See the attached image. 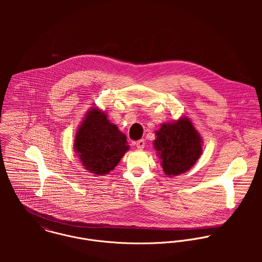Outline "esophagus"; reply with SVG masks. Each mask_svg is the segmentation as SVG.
Here are the masks:
<instances>
[{"label": "esophagus", "instance_id": "1", "mask_svg": "<svg viewBox=\"0 0 262 262\" xmlns=\"http://www.w3.org/2000/svg\"><path fill=\"white\" fill-rule=\"evenodd\" d=\"M135 145H136V147H137L138 149L142 150L144 148V146H145V141H144L143 139L138 140V141L135 143Z\"/></svg>", "mask_w": 262, "mask_h": 262}]
</instances>
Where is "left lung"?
<instances>
[{
	"instance_id": "1",
	"label": "left lung",
	"mask_w": 262,
	"mask_h": 262,
	"mask_svg": "<svg viewBox=\"0 0 262 262\" xmlns=\"http://www.w3.org/2000/svg\"><path fill=\"white\" fill-rule=\"evenodd\" d=\"M155 134L153 145L161 159L163 171L168 177L187 172L203 152L202 137L187 117L163 123Z\"/></svg>"
}]
</instances>
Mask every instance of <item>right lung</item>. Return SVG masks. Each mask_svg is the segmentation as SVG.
Masks as SVG:
<instances>
[{"instance_id":"right-lung-1","label":"right lung","mask_w":262,"mask_h":262,"mask_svg":"<svg viewBox=\"0 0 262 262\" xmlns=\"http://www.w3.org/2000/svg\"><path fill=\"white\" fill-rule=\"evenodd\" d=\"M74 146L84 169L95 176L108 174L129 150L126 135L96 107L78 127Z\"/></svg>"}]
</instances>
